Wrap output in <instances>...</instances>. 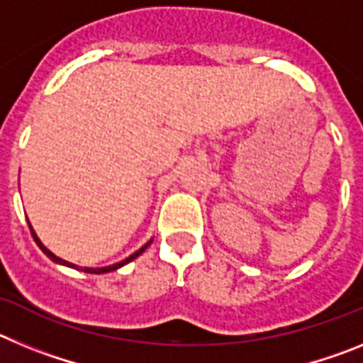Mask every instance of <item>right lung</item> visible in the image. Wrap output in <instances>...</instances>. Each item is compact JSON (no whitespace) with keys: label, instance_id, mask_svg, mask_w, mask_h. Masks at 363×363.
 <instances>
[{"label":"right lung","instance_id":"obj_1","mask_svg":"<svg viewBox=\"0 0 363 363\" xmlns=\"http://www.w3.org/2000/svg\"><path fill=\"white\" fill-rule=\"evenodd\" d=\"M28 229H30V234H32V238H34V242L38 243V247H40L41 251L45 252V255L49 256L50 259H52L54 264H60V265H67V267H72V269H78V271H83V272H89V274H105V272H111V271H116V269H120V267H123V265H127L129 264V262H133L134 258H138V256L142 255L143 251H145L147 247L150 245V243H152V240H150V242H147L145 245L143 247H140V249H138L136 252H133V255L129 256V258H125V259H121V262H118V264H112V265H107V267H79V265H76V264H70V262H67V259H63V258H60V256H56L54 255V252H50L49 249H47V247L43 245V243H41V240L38 238V234L34 233V229H32V225H30V221H28Z\"/></svg>","mask_w":363,"mask_h":363}]
</instances>
